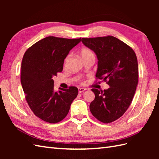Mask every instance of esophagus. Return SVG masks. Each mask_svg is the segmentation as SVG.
<instances>
[{"mask_svg": "<svg viewBox=\"0 0 159 159\" xmlns=\"http://www.w3.org/2000/svg\"><path fill=\"white\" fill-rule=\"evenodd\" d=\"M85 90H86V89H85V88H81V87H79V92L80 93H82L83 92H85Z\"/></svg>", "mask_w": 159, "mask_h": 159, "instance_id": "esophagus-1", "label": "esophagus"}]
</instances>
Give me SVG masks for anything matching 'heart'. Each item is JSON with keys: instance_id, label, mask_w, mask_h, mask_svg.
I'll list each match as a JSON object with an SVG mask.
<instances>
[{"instance_id": "1", "label": "heart", "mask_w": 159, "mask_h": 159, "mask_svg": "<svg viewBox=\"0 0 159 159\" xmlns=\"http://www.w3.org/2000/svg\"><path fill=\"white\" fill-rule=\"evenodd\" d=\"M80 55H81L83 59H84L87 58V57H88L89 56H92V55H93V53L92 52V50H90L89 49L83 48L81 50H80ZM70 57V55H68L65 58V60H64V66L67 65V63L69 61Z\"/></svg>"}]
</instances>
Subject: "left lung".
<instances>
[{
	"label": "left lung",
	"instance_id": "left-lung-1",
	"mask_svg": "<svg viewBox=\"0 0 159 159\" xmlns=\"http://www.w3.org/2000/svg\"><path fill=\"white\" fill-rule=\"evenodd\" d=\"M81 41L97 56L96 79L110 87L104 91L92 89L95 99L90 104V111L101 122L111 123L123 116L133 100L139 78L137 56L129 46L113 36Z\"/></svg>",
	"mask_w": 159,
	"mask_h": 159
}]
</instances>
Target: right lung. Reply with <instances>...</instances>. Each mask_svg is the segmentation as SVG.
Instances as JSON below:
<instances>
[{
  "label": "right lung",
  "instance_id": "right-lung-1",
  "mask_svg": "<svg viewBox=\"0 0 159 159\" xmlns=\"http://www.w3.org/2000/svg\"><path fill=\"white\" fill-rule=\"evenodd\" d=\"M80 42V38L46 37L29 48L23 56L20 80L26 100L33 113L46 122L63 120L79 93L74 86L55 92L52 77L62 72L64 59Z\"/></svg>",
  "mask_w": 159,
  "mask_h": 159
}]
</instances>
